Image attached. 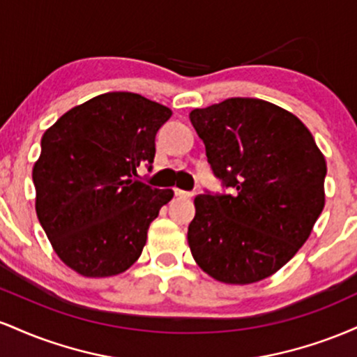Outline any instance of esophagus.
<instances>
[{"label":"esophagus","mask_w":357,"mask_h":357,"mask_svg":"<svg viewBox=\"0 0 357 357\" xmlns=\"http://www.w3.org/2000/svg\"><path fill=\"white\" fill-rule=\"evenodd\" d=\"M174 195L179 196V198H191L192 192H190V191H183V190H179V188H174Z\"/></svg>","instance_id":"34e87169"}]
</instances>
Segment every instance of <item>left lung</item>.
Instances as JSON below:
<instances>
[{
	"label": "left lung",
	"mask_w": 357,
	"mask_h": 357,
	"mask_svg": "<svg viewBox=\"0 0 357 357\" xmlns=\"http://www.w3.org/2000/svg\"><path fill=\"white\" fill-rule=\"evenodd\" d=\"M213 173L230 192L195 198L192 258L225 284H253L305 243L324 208L326 159L294 114L233 97L190 114Z\"/></svg>",
	"instance_id": "obj_1"
}]
</instances>
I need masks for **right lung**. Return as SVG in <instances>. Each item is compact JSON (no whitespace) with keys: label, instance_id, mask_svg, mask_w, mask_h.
<instances>
[{"label":"right lung","instance_id":"1","mask_svg":"<svg viewBox=\"0 0 357 357\" xmlns=\"http://www.w3.org/2000/svg\"><path fill=\"white\" fill-rule=\"evenodd\" d=\"M171 110L132 92H109L63 114L33 166L36 215L53 250L84 277L126 272L151 221L173 198L139 181L153 169L155 134Z\"/></svg>","mask_w":357,"mask_h":357}]
</instances>
